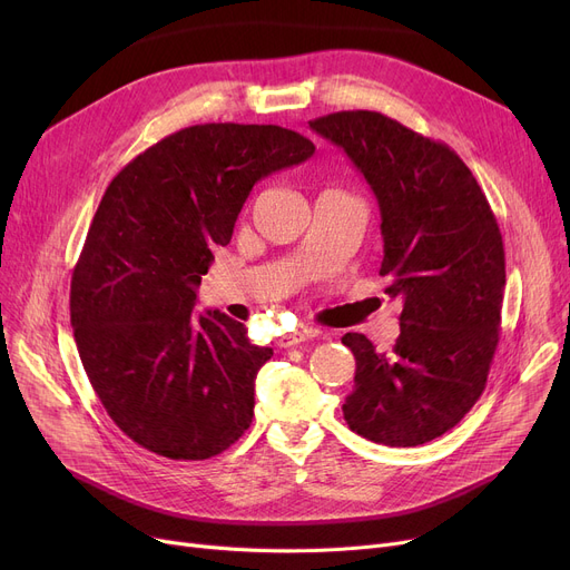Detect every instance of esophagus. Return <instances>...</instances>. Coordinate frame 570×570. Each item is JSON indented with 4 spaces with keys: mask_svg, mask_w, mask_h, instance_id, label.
I'll list each match as a JSON object with an SVG mask.
<instances>
[{
    "mask_svg": "<svg viewBox=\"0 0 570 570\" xmlns=\"http://www.w3.org/2000/svg\"><path fill=\"white\" fill-rule=\"evenodd\" d=\"M314 335H316L314 331H293V333H286V335L279 337V346L282 348H291V346H297V344L312 340Z\"/></svg>",
    "mask_w": 570,
    "mask_h": 570,
    "instance_id": "esophagus-1",
    "label": "esophagus"
}]
</instances>
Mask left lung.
Instances as JSON below:
<instances>
[{
	"label": "left lung",
	"instance_id": "8db88e82",
	"mask_svg": "<svg viewBox=\"0 0 570 570\" xmlns=\"http://www.w3.org/2000/svg\"><path fill=\"white\" fill-rule=\"evenodd\" d=\"M309 127L342 147L381 209L385 293L400 297V337L379 353L361 333L346 425L374 443L421 445L453 430L483 395L499 344L505 256L492 207L445 142L374 110Z\"/></svg>",
	"mask_w": 570,
	"mask_h": 570
}]
</instances>
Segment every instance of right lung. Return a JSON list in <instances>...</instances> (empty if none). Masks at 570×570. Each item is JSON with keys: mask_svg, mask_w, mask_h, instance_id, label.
<instances>
[{"mask_svg": "<svg viewBox=\"0 0 570 570\" xmlns=\"http://www.w3.org/2000/svg\"><path fill=\"white\" fill-rule=\"evenodd\" d=\"M314 142L275 125H196L147 147L108 185L71 277V325L89 383L129 439L207 460L247 432L273 348L196 288L258 179Z\"/></svg>", "mask_w": 570, "mask_h": 570, "instance_id": "obj_1", "label": "right lung"}]
</instances>
